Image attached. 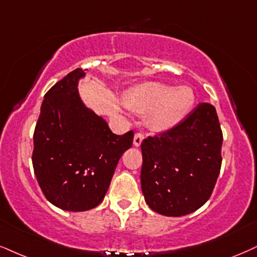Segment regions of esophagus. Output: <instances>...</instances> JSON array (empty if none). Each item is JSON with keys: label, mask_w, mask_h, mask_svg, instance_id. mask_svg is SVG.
<instances>
[{"label": "esophagus", "mask_w": 257, "mask_h": 257, "mask_svg": "<svg viewBox=\"0 0 257 257\" xmlns=\"http://www.w3.org/2000/svg\"><path fill=\"white\" fill-rule=\"evenodd\" d=\"M143 139H144L143 134H136L135 138H134V145H135V147H139V145L142 144V142H143Z\"/></svg>", "instance_id": "34e87169"}]
</instances>
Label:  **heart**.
<instances>
[{
  "label": "heart",
  "instance_id": "obj_1",
  "mask_svg": "<svg viewBox=\"0 0 257 257\" xmlns=\"http://www.w3.org/2000/svg\"><path fill=\"white\" fill-rule=\"evenodd\" d=\"M195 94L188 85H170L148 82L136 85L123 96L128 109L148 113V122L156 131H166L176 126L191 112Z\"/></svg>",
  "mask_w": 257,
  "mask_h": 257
}]
</instances>
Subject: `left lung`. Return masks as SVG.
I'll use <instances>...</instances> for the list:
<instances>
[{
	"label": "left lung",
	"mask_w": 257,
	"mask_h": 257,
	"mask_svg": "<svg viewBox=\"0 0 257 257\" xmlns=\"http://www.w3.org/2000/svg\"><path fill=\"white\" fill-rule=\"evenodd\" d=\"M223 134L216 108L200 103L181 122L142 143L141 183L151 210L181 217L208 200L221 166Z\"/></svg>",
	"instance_id": "left-lung-1"
}]
</instances>
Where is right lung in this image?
I'll list each match as a JSON object with an SVG mask.
<instances>
[{
    "instance_id": "add662e5",
    "label": "right lung",
    "mask_w": 257,
    "mask_h": 257,
    "mask_svg": "<svg viewBox=\"0 0 257 257\" xmlns=\"http://www.w3.org/2000/svg\"><path fill=\"white\" fill-rule=\"evenodd\" d=\"M85 77L76 69L44 96L33 135L32 162L46 199L58 208L83 212L103 200L120 157L134 132L114 135L78 93Z\"/></svg>"
}]
</instances>
